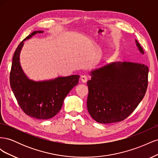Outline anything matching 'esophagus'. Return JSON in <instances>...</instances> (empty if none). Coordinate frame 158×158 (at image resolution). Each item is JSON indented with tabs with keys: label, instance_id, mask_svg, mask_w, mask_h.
<instances>
[{
	"label": "esophagus",
	"instance_id": "34e87169",
	"mask_svg": "<svg viewBox=\"0 0 158 158\" xmlns=\"http://www.w3.org/2000/svg\"><path fill=\"white\" fill-rule=\"evenodd\" d=\"M80 80H81V81H82V82L83 83H85V82H87V80H88V77H87L86 76L84 75V76H81V78H80Z\"/></svg>",
	"mask_w": 158,
	"mask_h": 158
}]
</instances>
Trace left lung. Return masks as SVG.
Instances as JSON below:
<instances>
[{
	"mask_svg": "<svg viewBox=\"0 0 158 158\" xmlns=\"http://www.w3.org/2000/svg\"><path fill=\"white\" fill-rule=\"evenodd\" d=\"M141 53L144 50L135 40ZM148 67L141 63L117 62L91 72L88 111L99 123L122 121L144 98L148 84Z\"/></svg>",
	"mask_w": 158,
	"mask_h": 158,
	"instance_id": "8db88e82",
	"label": "left lung"
}]
</instances>
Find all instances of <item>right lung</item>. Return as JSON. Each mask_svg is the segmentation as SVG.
<instances>
[{"label":"right lung","instance_id":"right-lung-1","mask_svg":"<svg viewBox=\"0 0 158 158\" xmlns=\"http://www.w3.org/2000/svg\"><path fill=\"white\" fill-rule=\"evenodd\" d=\"M43 32H32L18 45L12 59L10 84L19 106L27 115L37 119H48L59 112L64 98L78 84L80 76L71 75L42 82H35L27 77L20 63L23 41Z\"/></svg>","mask_w":158,"mask_h":158}]
</instances>
